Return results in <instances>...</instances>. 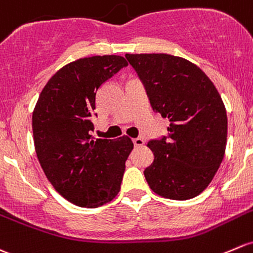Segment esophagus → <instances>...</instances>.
I'll use <instances>...</instances> for the list:
<instances>
[{
  "mask_svg": "<svg viewBox=\"0 0 253 253\" xmlns=\"http://www.w3.org/2000/svg\"><path fill=\"white\" fill-rule=\"evenodd\" d=\"M133 144H134V147H142V145L144 144V140H143L142 138H134Z\"/></svg>",
  "mask_w": 253,
  "mask_h": 253,
  "instance_id": "obj_1",
  "label": "esophagus"
}]
</instances>
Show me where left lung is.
I'll return each mask as SVG.
<instances>
[{"label": "left lung", "instance_id": "1", "mask_svg": "<svg viewBox=\"0 0 253 253\" xmlns=\"http://www.w3.org/2000/svg\"><path fill=\"white\" fill-rule=\"evenodd\" d=\"M145 87L151 108L169 119V135L148 147L154 161L144 169L150 189L162 198L188 200L206 189L224 158L228 119L206 74L180 57L126 54Z\"/></svg>", "mask_w": 253, "mask_h": 253}]
</instances>
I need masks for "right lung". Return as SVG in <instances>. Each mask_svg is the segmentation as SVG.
<instances>
[{
	"label": "right lung",
	"instance_id": "1",
	"mask_svg": "<svg viewBox=\"0 0 253 253\" xmlns=\"http://www.w3.org/2000/svg\"><path fill=\"white\" fill-rule=\"evenodd\" d=\"M127 65L121 55H94L66 64L49 79L34 109L40 165L54 189L76 206H102L121 188L133 143L127 135L94 138L91 118L99 87Z\"/></svg>",
	"mask_w": 253,
	"mask_h": 253
}]
</instances>
